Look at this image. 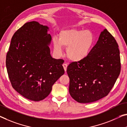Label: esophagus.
Here are the masks:
<instances>
[{
	"instance_id": "obj_1",
	"label": "esophagus",
	"mask_w": 127,
	"mask_h": 127,
	"mask_svg": "<svg viewBox=\"0 0 127 127\" xmlns=\"http://www.w3.org/2000/svg\"><path fill=\"white\" fill-rule=\"evenodd\" d=\"M63 67H64V70H65V72L66 71V70H67V64H66V63H64L63 65Z\"/></svg>"
}]
</instances>
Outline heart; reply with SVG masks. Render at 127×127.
Masks as SVG:
<instances>
[{
	"label": "heart",
	"instance_id": "obj_1",
	"mask_svg": "<svg viewBox=\"0 0 127 127\" xmlns=\"http://www.w3.org/2000/svg\"><path fill=\"white\" fill-rule=\"evenodd\" d=\"M94 42V36L89 31L72 28L62 31L58 40L53 39L54 51L58 55L62 54V46L67 47L68 58L73 61H79L89 55Z\"/></svg>",
	"mask_w": 127,
	"mask_h": 127
}]
</instances>
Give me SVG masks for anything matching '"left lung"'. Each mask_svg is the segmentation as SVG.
I'll list each match as a JSON object with an SVG mask.
<instances>
[{
  "label": "left lung",
  "mask_w": 127,
  "mask_h": 127,
  "mask_svg": "<svg viewBox=\"0 0 127 127\" xmlns=\"http://www.w3.org/2000/svg\"><path fill=\"white\" fill-rule=\"evenodd\" d=\"M118 47L115 39L105 29L86 57L69 64V91L75 100L91 103L108 94L120 73Z\"/></svg>",
  "instance_id": "obj_1"
}]
</instances>
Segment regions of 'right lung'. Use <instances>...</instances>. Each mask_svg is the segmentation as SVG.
Returning <instances> with one entry per match:
<instances>
[{
	"mask_svg": "<svg viewBox=\"0 0 127 127\" xmlns=\"http://www.w3.org/2000/svg\"><path fill=\"white\" fill-rule=\"evenodd\" d=\"M48 30V27L37 21L25 23L13 35L6 56L12 86L35 102L47 97L52 86L65 73L64 60L50 55L52 37Z\"/></svg>",
	"mask_w": 127,
	"mask_h": 127,
	"instance_id": "right-lung-1",
	"label": "right lung"
}]
</instances>
